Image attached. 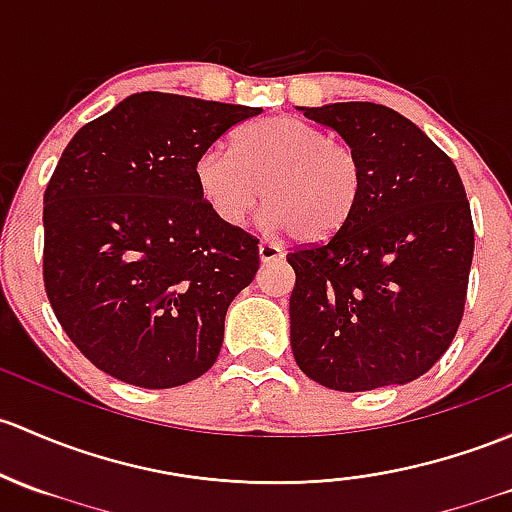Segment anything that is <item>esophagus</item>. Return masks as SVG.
I'll use <instances>...</instances> for the list:
<instances>
[{
  "instance_id": "obj_1",
  "label": "esophagus",
  "mask_w": 512,
  "mask_h": 512,
  "mask_svg": "<svg viewBox=\"0 0 512 512\" xmlns=\"http://www.w3.org/2000/svg\"><path fill=\"white\" fill-rule=\"evenodd\" d=\"M284 257V250L279 245H274V242H260V260L262 262H272V260H282Z\"/></svg>"
}]
</instances>
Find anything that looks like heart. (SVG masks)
<instances>
[{"instance_id":"obj_1","label":"heart","mask_w":512,"mask_h":512,"mask_svg":"<svg viewBox=\"0 0 512 512\" xmlns=\"http://www.w3.org/2000/svg\"><path fill=\"white\" fill-rule=\"evenodd\" d=\"M196 181L223 223L242 225L265 198L267 228L321 240L358 206L363 161L314 122L265 117L233 134V152L206 149L196 161Z\"/></svg>"}]
</instances>
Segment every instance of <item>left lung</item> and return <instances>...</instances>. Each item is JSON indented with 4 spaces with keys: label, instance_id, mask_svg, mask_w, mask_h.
I'll use <instances>...</instances> for the list:
<instances>
[{
    "label": "left lung",
    "instance_id": "left-lung-1",
    "mask_svg": "<svg viewBox=\"0 0 512 512\" xmlns=\"http://www.w3.org/2000/svg\"><path fill=\"white\" fill-rule=\"evenodd\" d=\"M363 161L351 218L289 250L292 351L324 387L405 385L446 353L464 319L473 220L454 161L414 122L375 102L304 107Z\"/></svg>",
    "mask_w": 512,
    "mask_h": 512
}]
</instances>
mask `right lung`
<instances>
[{
  "label": "right lung",
  "instance_id": "add662e5",
  "mask_svg": "<svg viewBox=\"0 0 512 512\" xmlns=\"http://www.w3.org/2000/svg\"><path fill=\"white\" fill-rule=\"evenodd\" d=\"M260 107L134 93L63 149L43 193V287L80 353L122 383L201 378L260 240L213 213L196 161Z\"/></svg>",
  "mask_w": 512,
  "mask_h": 512
}]
</instances>
